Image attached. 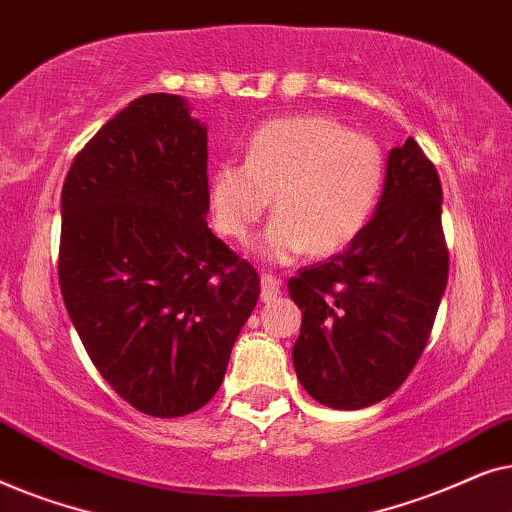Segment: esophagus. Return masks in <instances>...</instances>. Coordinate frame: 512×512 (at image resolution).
<instances>
[{
  "mask_svg": "<svg viewBox=\"0 0 512 512\" xmlns=\"http://www.w3.org/2000/svg\"><path fill=\"white\" fill-rule=\"evenodd\" d=\"M279 291H282V279H277L275 275H261V300L263 303H270V300H275L279 296Z\"/></svg>",
  "mask_w": 512,
  "mask_h": 512,
  "instance_id": "34e87169",
  "label": "esophagus"
}]
</instances>
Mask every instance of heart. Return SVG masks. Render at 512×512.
<instances>
[{
	"instance_id": "heart-1",
	"label": "heart",
	"mask_w": 512,
	"mask_h": 512,
	"mask_svg": "<svg viewBox=\"0 0 512 512\" xmlns=\"http://www.w3.org/2000/svg\"><path fill=\"white\" fill-rule=\"evenodd\" d=\"M384 153L368 135L326 116L277 118L249 137L244 160H223L209 177L214 226L247 240L265 209L268 228L254 242L265 263H293L307 251L345 249L373 219L384 188Z\"/></svg>"
}]
</instances>
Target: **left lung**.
Listing matches in <instances>:
<instances>
[{
	"label": "left lung",
	"mask_w": 512,
	"mask_h": 512,
	"mask_svg": "<svg viewBox=\"0 0 512 512\" xmlns=\"http://www.w3.org/2000/svg\"><path fill=\"white\" fill-rule=\"evenodd\" d=\"M443 188L415 139L389 151L366 230L326 263L289 279L303 312L293 368L335 410L380 403L422 356L447 286Z\"/></svg>",
	"instance_id": "8db88e82"
}]
</instances>
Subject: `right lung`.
I'll list each match as a JSON object with an SVG mask.
<instances>
[{
	"label": "right lung",
	"mask_w": 512,
	"mask_h": 512,
	"mask_svg": "<svg viewBox=\"0 0 512 512\" xmlns=\"http://www.w3.org/2000/svg\"><path fill=\"white\" fill-rule=\"evenodd\" d=\"M207 212V128L181 95L132 100L62 186L67 314L100 375L144 415L212 401L261 293Z\"/></svg>",
	"instance_id": "add662e5"
}]
</instances>
